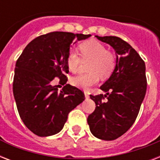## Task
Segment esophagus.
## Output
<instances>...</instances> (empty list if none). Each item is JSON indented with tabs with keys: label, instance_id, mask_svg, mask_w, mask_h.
Here are the masks:
<instances>
[{
	"label": "esophagus",
	"instance_id": "1",
	"mask_svg": "<svg viewBox=\"0 0 160 160\" xmlns=\"http://www.w3.org/2000/svg\"><path fill=\"white\" fill-rule=\"evenodd\" d=\"M85 98H86V99H88V98L90 97V95H89V93H88L87 91H85Z\"/></svg>",
	"mask_w": 160,
	"mask_h": 160
}]
</instances>
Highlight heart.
<instances>
[{"label": "heart", "instance_id": "b5f03b06", "mask_svg": "<svg viewBox=\"0 0 160 160\" xmlns=\"http://www.w3.org/2000/svg\"><path fill=\"white\" fill-rule=\"evenodd\" d=\"M80 55L75 51L70 50L66 55V65L69 70L76 72L80 69L82 60H90L88 64L89 73H84L71 79L73 85L83 90H88L100 80V75L106 78L111 75L116 66V57L114 53L107 50V47L100 41L90 39L79 46Z\"/></svg>", "mask_w": 160, "mask_h": 160}]
</instances>
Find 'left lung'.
I'll return each instance as SVG.
<instances>
[{
    "mask_svg": "<svg viewBox=\"0 0 160 160\" xmlns=\"http://www.w3.org/2000/svg\"><path fill=\"white\" fill-rule=\"evenodd\" d=\"M109 44L117 54L116 66L100 89L106 95H90L95 109L88 116L90 132L98 139L114 140L135 121L147 89L145 64L137 51L117 36H96ZM105 98L108 100L103 101Z\"/></svg>",
    "mask_w": 160,
    "mask_h": 160,
    "instance_id": "1",
    "label": "left lung"
}]
</instances>
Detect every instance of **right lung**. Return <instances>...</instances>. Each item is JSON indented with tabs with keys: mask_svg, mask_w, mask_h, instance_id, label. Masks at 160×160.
<instances>
[{
	"mask_svg": "<svg viewBox=\"0 0 160 160\" xmlns=\"http://www.w3.org/2000/svg\"><path fill=\"white\" fill-rule=\"evenodd\" d=\"M90 35L52 31L31 41L16 60L13 94L22 121L36 135L50 136L62 129L68 114L85 100L80 89L65 85L60 92L52 80L65 85L71 44Z\"/></svg>",
	"mask_w": 160,
	"mask_h": 160,
	"instance_id": "right-lung-1",
	"label": "right lung"
}]
</instances>
